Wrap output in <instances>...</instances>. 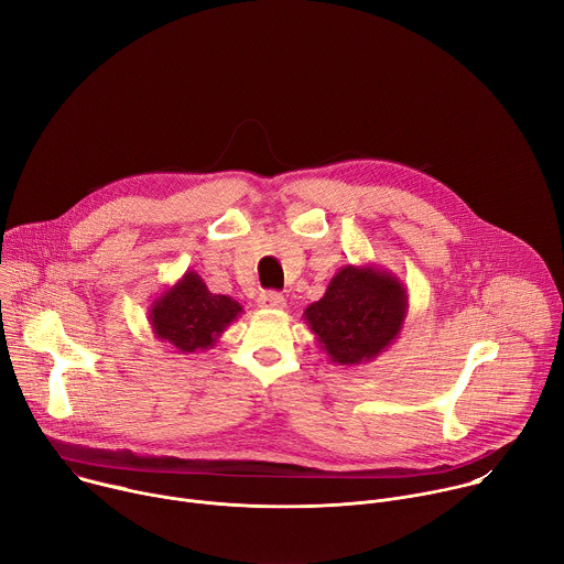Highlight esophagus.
Here are the masks:
<instances>
[{
	"label": "esophagus",
	"instance_id": "1",
	"mask_svg": "<svg viewBox=\"0 0 564 564\" xmlns=\"http://www.w3.org/2000/svg\"><path fill=\"white\" fill-rule=\"evenodd\" d=\"M259 305L265 307V310H283L285 307V299H283L281 292L270 290V292H261L259 294Z\"/></svg>",
	"mask_w": 564,
	"mask_h": 564
}]
</instances>
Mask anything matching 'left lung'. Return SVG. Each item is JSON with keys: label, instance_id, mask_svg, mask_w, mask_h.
<instances>
[{"label": "left lung", "instance_id": "obj_1", "mask_svg": "<svg viewBox=\"0 0 564 564\" xmlns=\"http://www.w3.org/2000/svg\"><path fill=\"white\" fill-rule=\"evenodd\" d=\"M409 290L390 270L346 265L303 321L330 364L359 366L379 357L404 328Z\"/></svg>", "mask_w": 564, "mask_h": 564}]
</instances>
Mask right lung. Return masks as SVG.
<instances>
[{"mask_svg": "<svg viewBox=\"0 0 564 564\" xmlns=\"http://www.w3.org/2000/svg\"><path fill=\"white\" fill-rule=\"evenodd\" d=\"M243 314V305L225 294H214L196 274L187 270L149 307V326L155 339L172 344L176 352H205L231 321Z\"/></svg>", "mask_w": 564, "mask_h": 564, "instance_id": "1", "label": "right lung"}]
</instances>
